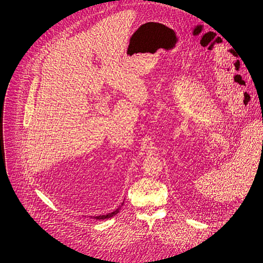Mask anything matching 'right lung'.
Returning <instances> with one entry per match:
<instances>
[{"instance_id": "add662e5", "label": "right lung", "mask_w": 263, "mask_h": 263, "mask_svg": "<svg viewBox=\"0 0 263 263\" xmlns=\"http://www.w3.org/2000/svg\"><path fill=\"white\" fill-rule=\"evenodd\" d=\"M124 202H125V201H123L122 204L119 205L116 210H114L113 212L108 213V214H105V215H100V216H93V218H94V219H107V218H111V217L115 216V215L119 212V210H121V208L124 205Z\"/></svg>"}]
</instances>
